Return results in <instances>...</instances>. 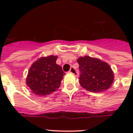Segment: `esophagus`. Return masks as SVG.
<instances>
[{"mask_svg":"<svg viewBox=\"0 0 133 133\" xmlns=\"http://www.w3.org/2000/svg\"><path fill=\"white\" fill-rule=\"evenodd\" d=\"M69 72H70V73H72V74H73L74 75H75V76H77V75H78V72H77V70H75V69L73 67H72V68H71L70 70V71H69Z\"/></svg>","mask_w":133,"mask_h":133,"instance_id":"34e87169","label":"esophagus"}]
</instances>
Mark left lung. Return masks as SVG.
Returning a JSON list of instances; mask_svg holds the SVG:
<instances>
[{
	"mask_svg": "<svg viewBox=\"0 0 133 133\" xmlns=\"http://www.w3.org/2000/svg\"><path fill=\"white\" fill-rule=\"evenodd\" d=\"M79 65V83L83 88L93 92L107 90L113 82L114 75L106 63L90 56L77 59Z\"/></svg>",
	"mask_w": 133,
	"mask_h": 133,
	"instance_id": "obj_1",
	"label": "left lung"
}]
</instances>
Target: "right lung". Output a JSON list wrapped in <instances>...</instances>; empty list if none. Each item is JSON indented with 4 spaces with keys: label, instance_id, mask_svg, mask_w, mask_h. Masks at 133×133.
<instances>
[{
    "label": "right lung",
    "instance_id": "add662e5",
    "mask_svg": "<svg viewBox=\"0 0 133 133\" xmlns=\"http://www.w3.org/2000/svg\"><path fill=\"white\" fill-rule=\"evenodd\" d=\"M56 56L39 58L32 65L26 79L27 85L33 93L45 96L56 90L65 75L61 66L56 64Z\"/></svg>",
    "mask_w": 133,
    "mask_h": 133
}]
</instances>
